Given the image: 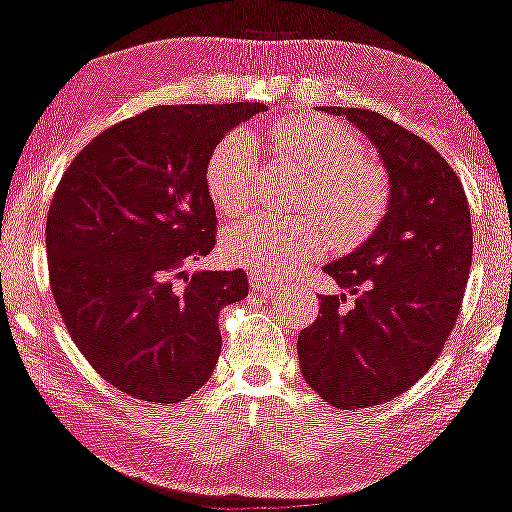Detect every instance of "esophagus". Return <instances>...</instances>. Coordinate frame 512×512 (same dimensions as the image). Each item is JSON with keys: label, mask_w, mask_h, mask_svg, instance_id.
Here are the masks:
<instances>
[{"label": "esophagus", "mask_w": 512, "mask_h": 512, "mask_svg": "<svg viewBox=\"0 0 512 512\" xmlns=\"http://www.w3.org/2000/svg\"><path fill=\"white\" fill-rule=\"evenodd\" d=\"M250 286L262 295H274L279 293L281 283L276 279H269V276H250Z\"/></svg>", "instance_id": "1"}]
</instances>
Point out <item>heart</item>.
<instances>
[{
    "mask_svg": "<svg viewBox=\"0 0 512 512\" xmlns=\"http://www.w3.org/2000/svg\"><path fill=\"white\" fill-rule=\"evenodd\" d=\"M286 164L305 176L298 207L310 217H248L226 229L221 252L231 264L257 274L283 276L298 262L315 260L326 243L355 248L372 236L391 205V181L379 164L362 159L353 131L324 116L300 114L269 128ZM255 181V150L248 135L231 133L214 145L205 164L212 205L233 217L248 205Z\"/></svg>",
    "mask_w": 512,
    "mask_h": 512,
    "instance_id": "b5f03b06",
    "label": "heart"
}]
</instances>
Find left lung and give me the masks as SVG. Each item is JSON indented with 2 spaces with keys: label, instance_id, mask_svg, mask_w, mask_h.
I'll use <instances>...</instances> for the list:
<instances>
[{
  "label": "left lung",
  "instance_id": "left-lung-1",
  "mask_svg": "<svg viewBox=\"0 0 512 512\" xmlns=\"http://www.w3.org/2000/svg\"><path fill=\"white\" fill-rule=\"evenodd\" d=\"M372 140L391 181L377 231L324 272L356 300L319 295L315 324L298 336L300 372L341 410L389 403L443 350L458 322L472 267V221L463 183L427 140L355 107H326Z\"/></svg>",
  "mask_w": 512,
  "mask_h": 512
}]
</instances>
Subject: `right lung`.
Wrapping results in <instances>:
<instances>
[{
    "instance_id": "right-lung-1",
    "label": "right lung",
    "mask_w": 512,
    "mask_h": 512,
    "mask_svg": "<svg viewBox=\"0 0 512 512\" xmlns=\"http://www.w3.org/2000/svg\"><path fill=\"white\" fill-rule=\"evenodd\" d=\"M267 104H166L92 138L47 214L49 286L95 372L128 396L178 403L212 377L219 310L248 276L195 272L217 245L205 186L214 145Z\"/></svg>"
}]
</instances>
